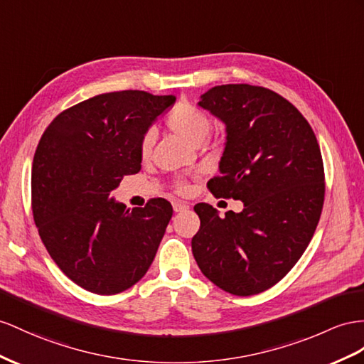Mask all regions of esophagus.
I'll return each mask as SVG.
<instances>
[{
	"label": "esophagus",
	"instance_id": "obj_1",
	"mask_svg": "<svg viewBox=\"0 0 364 364\" xmlns=\"http://www.w3.org/2000/svg\"><path fill=\"white\" fill-rule=\"evenodd\" d=\"M189 209V204L188 203H183V201H175L173 203V210L175 212H184Z\"/></svg>",
	"mask_w": 364,
	"mask_h": 364
}]
</instances>
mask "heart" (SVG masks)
I'll return each mask as SVG.
<instances>
[{
  "label": "heart",
  "instance_id": "obj_1",
  "mask_svg": "<svg viewBox=\"0 0 364 364\" xmlns=\"http://www.w3.org/2000/svg\"><path fill=\"white\" fill-rule=\"evenodd\" d=\"M167 127H169L173 134H176L178 136H181L186 141L198 146L203 144L204 139L208 138L209 132H210V119L208 118V115L201 112L200 109L193 107L191 105H178L176 106L169 117L166 119ZM155 141V136L152 132H147L143 136L141 141V155L143 156H149L152 151V146ZM184 184L180 186V191H186Z\"/></svg>",
  "mask_w": 364,
  "mask_h": 364
}]
</instances>
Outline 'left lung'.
I'll list each match as a JSON object with an SVG mask.
<instances>
[{
  "label": "left lung",
  "mask_w": 364,
  "mask_h": 364,
  "mask_svg": "<svg viewBox=\"0 0 364 364\" xmlns=\"http://www.w3.org/2000/svg\"><path fill=\"white\" fill-rule=\"evenodd\" d=\"M198 106L226 127L220 176L209 189L243 201L245 209L221 218L198 203L192 254L223 291L255 295L291 271L314 237L324 201L320 146L298 109L264 87L215 86Z\"/></svg>",
  "instance_id": "left-lung-1"
}]
</instances>
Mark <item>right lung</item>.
<instances>
[{"instance_id": "1", "label": "right lung", "mask_w": 364, "mask_h": 364, "mask_svg": "<svg viewBox=\"0 0 364 364\" xmlns=\"http://www.w3.org/2000/svg\"><path fill=\"white\" fill-rule=\"evenodd\" d=\"M173 95L101 93L55 118L32 164V210L52 259L73 283L98 295L132 287L151 267L172 218L154 198L126 209L110 192L141 169V141Z\"/></svg>"}]
</instances>
